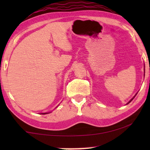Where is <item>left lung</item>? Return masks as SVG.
Segmentation results:
<instances>
[{
  "mask_svg": "<svg viewBox=\"0 0 150 150\" xmlns=\"http://www.w3.org/2000/svg\"><path fill=\"white\" fill-rule=\"evenodd\" d=\"M137 93H136V95H135V96H134V97H133V98H132V99H131V100H130V101H129V102H128V104H129V103H130V102H131V101H132V100H133V99H134V97H135V96H137Z\"/></svg>",
  "mask_w": 150,
  "mask_h": 150,
  "instance_id": "left-lung-1",
  "label": "left lung"
}]
</instances>
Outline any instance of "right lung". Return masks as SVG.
<instances>
[{
	"mask_svg": "<svg viewBox=\"0 0 150 150\" xmlns=\"http://www.w3.org/2000/svg\"><path fill=\"white\" fill-rule=\"evenodd\" d=\"M48 113H50V112H44V113H42V114H48Z\"/></svg>",
	"mask_w": 150,
	"mask_h": 150,
	"instance_id": "obj_1",
	"label": "right lung"
}]
</instances>
